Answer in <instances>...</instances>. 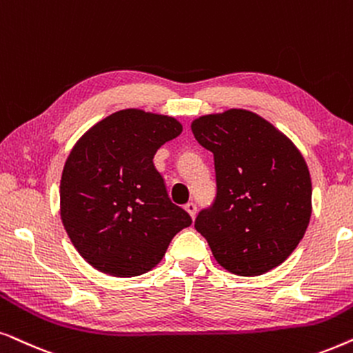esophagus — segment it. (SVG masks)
I'll return each instance as SVG.
<instances>
[{
	"mask_svg": "<svg viewBox=\"0 0 353 353\" xmlns=\"http://www.w3.org/2000/svg\"><path fill=\"white\" fill-rule=\"evenodd\" d=\"M185 211H187V213L190 214V218L194 219V218H195V214H196V205H195V203H192V201H190V203H187V205H185Z\"/></svg>",
	"mask_w": 353,
	"mask_h": 353,
	"instance_id": "1",
	"label": "esophagus"
}]
</instances>
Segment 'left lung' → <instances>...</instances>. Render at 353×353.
<instances>
[{
    "label": "left lung",
    "mask_w": 353,
    "mask_h": 353,
    "mask_svg": "<svg viewBox=\"0 0 353 353\" xmlns=\"http://www.w3.org/2000/svg\"><path fill=\"white\" fill-rule=\"evenodd\" d=\"M192 132L214 157V203L195 229L221 266L260 276L295 250L312 216L307 163L288 135L247 110L200 116Z\"/></svg>",
    "instance_id": "1"
}]
</instances>
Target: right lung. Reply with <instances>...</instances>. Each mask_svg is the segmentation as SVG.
I'll return each instance as SVG.
<instances>
[{
	"label": "right lung",
	"mask_w": 353,
	"mask_h": 353,
	"mask_svg": "<svg viewBox=\"0 0 353 353\" xmlns=\"http://www.w3.org/2000/svg\"><path fill=\"white\" fill-rule=\"evenodd\" d=\"M181 132L171 116L129 108L97 122L70 150L59 185L61 219L95 270L116 278L143 274L192 224L169 200L153 164L157 150Z\"/></svg>",
	"instance_id": "add662e5"
}]
</instances>
